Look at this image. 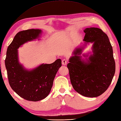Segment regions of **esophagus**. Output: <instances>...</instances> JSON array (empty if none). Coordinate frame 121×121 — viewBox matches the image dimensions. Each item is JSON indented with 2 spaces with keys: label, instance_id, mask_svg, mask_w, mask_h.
<instances>
[{
  "label": "esophagus",
  "instance_id": "obj_1",
  "mask_svg": "<svg viewBox=\"0 0 121 121\" xmlns=\"http://www.w3.org/2000/svg\"><path fill=\"white\" fill-rule=\"evenodd\" d=\"M61 63H62V64L63 65L66 66L67 65V61L66 60H62Z\"/></svg>",
  "mask_w": 121,
  "mask_h": 121
}]
</instances>
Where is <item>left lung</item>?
Returning <instances> with one entry per match:
<instances>
[{
    "label": "left lung",
    "instance_id": "8db88e82",
    "mask_svg": "<svg viewBox=\"0 0 121 121\" xmlns=\"http://www.w3.org/2000/svg\"><path fill=\"white\" fill-rule=\"evenodd\" d=\"M83 31L84 44L74 50L67 68L74 90L85 97H96L107 90L114 75L113 49L108 36L101 29L86 28ZM90 43L93 44L92 52L81 56Z\"/></svg>",
    "mask_w": 121,
    "mask_h": 121
}]
</instances>
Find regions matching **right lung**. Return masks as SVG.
<instances>
[{"label":"right lung","instance_id":"right-lung-1","mask_svg":"<svg viewBox=\"0 0 121 121\" xmlns=\"http://www.w3.org/2000/svg\"><path fill=\"white\" fill-rule=\"evenodd\" d=\"M42 33L39 29L18 32L7 51L5 66L9 84L18 95L29 101H37L47 97L61 66L60 59L50 64H42L32 69L25 68L20 63L17 49L28 41L40 40Z\"/></svg>","mask_w":121,"mask_h":121}]
</instances>
